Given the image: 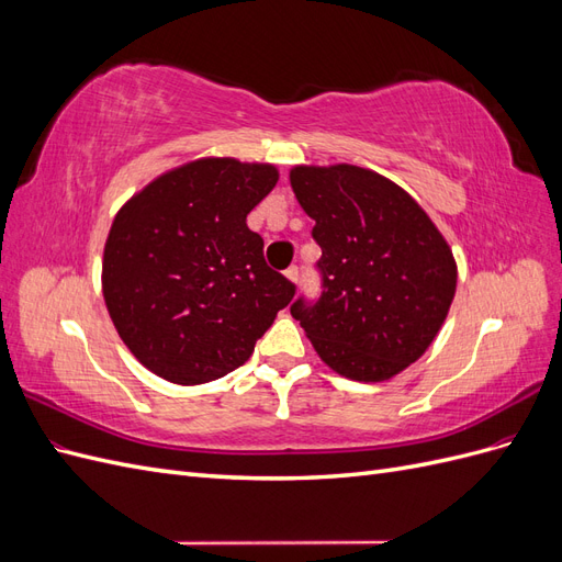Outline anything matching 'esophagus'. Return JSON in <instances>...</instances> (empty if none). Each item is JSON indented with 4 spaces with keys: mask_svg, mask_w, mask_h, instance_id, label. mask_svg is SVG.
I'll list each match as a JSON object with an SVG mask.
<instances>
[{
    "mask_svg": "<svg viewBox=\"0 0 562 562\" xmlns=\"http://www.w3.org/2000/svg\"><path fill=\"white\" fill-rule=\"evenodd\" d=\"M285 279L297 285V279H300V269H297L295 265H293V267H288V269H285Z\"/></svg>",
    "mask_w": 562,
    "mask_h": 562,
    "instance_id": "1",
    "label": "esophagus"
}]
</instances>
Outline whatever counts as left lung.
Here are the masks:
<instances>
[{"instance_id":"8db88e82","label":"left lung","mask_w":562,"mask_h":562,"mask_svg":"<svg viewBox=\"0 0 562 562\" xmlns=\"http://www.w3.org/2000/svg\"><path fill=\"white\" fill-rule=\"evenodd\" d=\"M291 187L314 220L323 293L291 314L321 361L353 382H384L429 349L450 312L457 262L403 187L351 164L293 166Z\"/></svg>"}]
</instances>
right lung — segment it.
<instances>
[{"label": "right lung", "instance_id": "add662e5", "mask_svg": "<svg viewBox=\"0 0 562 562\" xmlns=\"http://www.w3.org/2000/svg\"><path fill=\"white\" fill-rule=\"evenodd\" d=\"M279 168L203 157L135 192L112 220L103 297L119 337L155 375L206 384L244 366L295 295L246 215Z\"/></svg>", "mask_w": 562, "mask_h": 562}]
</instances>
